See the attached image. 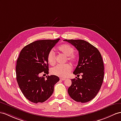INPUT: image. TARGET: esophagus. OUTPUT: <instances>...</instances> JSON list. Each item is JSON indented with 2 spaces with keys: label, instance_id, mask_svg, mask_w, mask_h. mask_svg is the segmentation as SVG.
I'll return each mask as SVG.
<instances>
[{
  "label": "esophagus",
  "instance_id": "1",
  "mask_svg": "<svg viewBox=\"0 0 121 121\" xmlns=\"http://www.w3.org/2000/svg\"><path fill=\"white\" fill-rule=\"evenodd\" d=\"M65 79H66V78H60V80H61V81H64V80H65Z\"/></svg>",
  "mask_w": 121,
  "mask_h": 121
}]
</instances>
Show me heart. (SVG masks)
Segmentation results:
<instances>
[{"label":"heart","mask_w":121,"mask_h":121,"mask_svg":"<svg viewBox=\"0 0 121 121\" xmlns=\"http://www.w3.org/2000/svg\"><path fill=\"white\" fill-rule=\"evenodd\" d=\"M58 51L67 56L68 61L72 64H74L76 61V56L73 53L74 49L69 44L64 43L59 46L57 48ZM47 60L49 64L51 66L55 64V55L54 52L50 51L47 56ZM71 66L70 64H67L64 65H57L51 69V73L60 77H66L69 75L71 71Z\"/></svg>","instance_id":"1"}]
</instances>
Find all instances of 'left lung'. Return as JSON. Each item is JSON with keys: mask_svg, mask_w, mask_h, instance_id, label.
Instances as JSON below:
<instances>
[{"mask_svg": "<svg viewBox=\"0 0 121 121\" xmlns=\"http://www.w3.org/2000/svg\"><path fill=\"white\" fill-rule=\"evenodd\" d=\"M78 51V65L73 74L82 78L71 79L72 84L68 89L69 95L78 102L86 103L95 98L104 79V67L98 49L86 41L81 39H65Z\"/></svg>", "mask_w": 121, "mask_h": 121, "instance_id": "left-lung-1", "label": "left lung"}]
</instances>
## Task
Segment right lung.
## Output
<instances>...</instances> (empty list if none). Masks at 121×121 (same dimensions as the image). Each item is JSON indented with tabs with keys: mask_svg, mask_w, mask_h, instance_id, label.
<instances>
[{
	"mask_svg": "<svg viewBox=\"0 0 121 121\" xmlns=\"http://www.w3.org/2000/svg\"><path fill=\"white\" fill-rule=\"evenodd\" d=\"M39 40L26 46L20 51L16 66V79L26 99L34 103H43L51 96L54 85L60 81L52 75L40 77L39 74L49 73L47 56L59 40Z\"/></svg>",
	"mask_w": 121,
	"mask_h": 121,
	"instance_id": "obj_1",
	"label": "right lung"
}]
</instances>
